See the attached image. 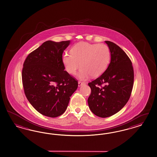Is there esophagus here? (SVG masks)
<instances>
[{
    "mask_svg": "<svg viewBox=\"0 0 157 157\" xmlns=\"http://www.w3.org/2000/svg\"><path fill=\"white\" fill-rule=\"evenodd\" d=\"M78 86H82V85L85 84V82H81V81H78Z\"/></svg>",
    "mask_w": 157,
    "mask_h": 157,
    "instance_id": "34e87169",
    "label": "esophagus"
}]
</instances>
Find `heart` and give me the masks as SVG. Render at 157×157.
Here are the masks:
<instances>
[{"instance_id":"heart-1","label":"heart","mask_w":157,"mask_h":157,"mask_svg":"<svg viewBox=\"0 0 157 157\" xmlns=\"http://www.w3.org/2000/svg\"><path fill=\"white\" fill-rule=\"evenodd\" d=\"M111 58L107 45L81 42L72 47L71 53L63 55V63L67 73L75 75L80 67L78 77L85 80L90 75L98 77L105 71Z\"/></svg>"}]
</instances>
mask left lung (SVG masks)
I'll return each mask as SVG.
<instances>
[{
    "label": "left lung",
    "mask_w": 157,
    "mask_h": 157,
    "mask_svg": "<svg viewBox=\"0 0 157 157\" xmlns=\"http://www.w3.org/2000/svg\"><path fill=\"white\" fill-rule=\"evenodd\" d=\"M111 52L107 69L88 83L91 93L88 103L91 111L101 117L119 112L130 99L134 84L132 62L121 48L111 41H105Z\"/></svg>",
    "instance_id": "obj_1"
}]
</instances>
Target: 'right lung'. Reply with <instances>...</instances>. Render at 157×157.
Returning <instances> with one entry per match:
<instances>
[{
	"label": "right lung",
	"instance_id": "obj_1",
	"mask_svg": "<svg viewBox=\"0 0 157 157\" xmlns=\"http://www.w3.org/2000/svg\"><path fill=\"white\" fill-rule=\"evenodd\" d=\"M70 40L46 41L27 56L22 72L27 100L38 112L56 117L67 108L78 81L64 71L63 53Z\"/></svg>",
	"mask_w": 157,
	"mask_h": 157
}]
</instances>
